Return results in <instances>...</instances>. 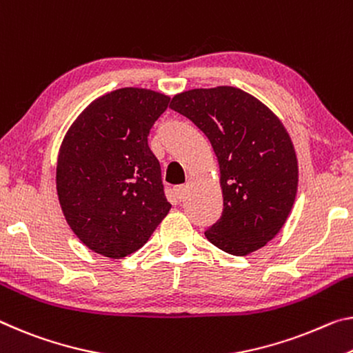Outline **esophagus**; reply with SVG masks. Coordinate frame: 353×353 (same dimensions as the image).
I'll list each match as a JSON object with an SVG mask.
<instances>
[{
    "label": "esophagus",
    "instance_id": "esophagus-1",
    "mask_svg": "<svg viewBox=\"0 0 353 353\" xmlns=\"http://www.w3.org/2000/svg\"><path fill=\"white\" fill-rule=\"evenodd\" d=\"M174 193H176V196H177L179 201H185L187 193H188L187 187L185 185H179V187L174 188Z\"/></svg>",
    "mask_w": 353,
    "mask_h": 353
}]
</instances>
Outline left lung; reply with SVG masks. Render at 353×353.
<instances>
[{"label":"left lung","instance_id":"8db88e82","mask_svg":"<svg viewBox=\"0 0 353 353\" xmlns=\"http://www.w3.org/2000/svg\"><path fill=\"white\" fill-rule=\"evenodd\" d=\"M170 108L188 117L214 148L223 214L204 232L234 256L259 250L281 231L299 187V163L286 127L251 94L234 86L190 89Z\"/></svg>","mask_w":353,"mask_h":353}]
</instances>
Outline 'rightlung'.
<instances>
[{"instance_id": "obj_1", "label": "right lung", "mask_w": 353, "mask_h": 353, "mask_svg": "<svg viewBox=\"0 0 353 353\" xmlns=\"http://www.w3.org/2000/svg\"><path fill=\"white\" fill-rule=\"evenodd\" d=\"M168 103L152 89H116L89 103L64 135L56 192L67 225L94 253H135L171 209L148 144Z\"/></svg>"}]
</instances>
